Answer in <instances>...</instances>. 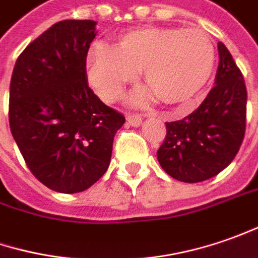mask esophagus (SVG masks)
<instances>
[{
  "label": "esophagus",
  "instance_id": "esophagus-1",
  "mask_svg": "<svg viewBox=\"0 0 258 258\" xmlns=\"http://www.w3.org/2000/svg\"><path fill=\"white\" fill-rule=\"evenodd\" d=\"M127 121H128L130 125H134V127H138L141 122H143V118H141V115H138V114H127Z\"/></svg>",
  "mask_w": 258,
  "mask_h": 258
}]
</instances>
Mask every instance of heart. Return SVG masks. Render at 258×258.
I'll list each match as a JSON object with an SVG mask.
<instances>
[{"mask_svg":"<svg viewBox=\"0 0 258 258\" xmlns=\"http://www.w3.org/2000/svg\"><path fill=\"white\" fill-rule=\"evenodd\" d=\"M214 47L201 30L144 27L121 34L112 48L95 44L87 55V76L104 100H115L143 71L144 84L165 105L191 101L209 83ZM151 94H138L144 102Z\"/></svg>","mask_w":258,"mask_h":258,"instance_id":"1","label":"heart"}]
</instances>
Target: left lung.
I'll use <instances>...</instances> for the list:
<instances>
[{
	"mask_svg": "<svg viewBox=\"0 0 258 258\" xmlns=\"http://www.w3.org/2000/svg\"><path fill=\"white\" fill-rule=\"evenodd\" d=\"M216 85L197 110L182 120L165 122L164 141L157 151L165 173L184 182H200L223 171L243 143L247 90L240 68L218 42Z\"/></svg>",
	"mask_w": 258,
	"mask_h": 258,
	"instance_id": "1",
	"label": "left lung"
}]
</instances>
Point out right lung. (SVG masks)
<instances>
[{
  "label": "right lung",
  "mask_w": 258,
  "mask_h": 258,
  "mask_svg": "<svg viewBox=\"0 0 258 258\" xmlns=\"http://www.w3.org/2000/svg\"><path fill=\"white\" fill-rule=\"evenodd\" d=\"M95 21L66 20L28 44L10 85V128L35 178L58 192L90 188L107 171L125 117L87 83Z\"/></svg>",
  "instance_id": "obj_1"
}]
</instances>
